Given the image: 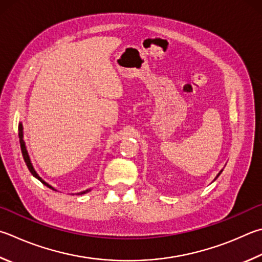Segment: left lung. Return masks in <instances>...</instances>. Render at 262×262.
<instances>
[{
  "mask_svg": "<svg viewBox=\"0 0 262 262\" xmlns=\"http://www.w3.org/2000/svg\"><path fill=\"white\" fill-rule=\"evenodd\" d=\"M222 170H223V169H221V170H220V172H219V174H217V175H216V178H215V179H214V181H215V180H216V179H217V178H219V175H220V174H221V173H222Z\"/></svg>",
  "mask_w": 262,
  "mask_h": 262,
  "instance_id": "obj_1",
  "label": "left lung"
}]
</instances>
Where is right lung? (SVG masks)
Wrapping results in <instances>:
<instances>
[{
	"label": "right lung",
	"instance_id": "1",
	"mask_svg": "<svg viewBox=\"0 0 262 262\" xmlns=\"http://www.w3.org/2000/svg\"><path fill=\"white\" fill-rule=\"evenodd\" d=\"M18 136H19V142H20L21 154H23V157H24V160H25V163H26L27 168L30 169V172L32 173L33 177L36 178L37 180L40 181V182H42L45 185H47V187H48V188H50V189H52V190H55V191H56V189H55L54 187H51V185H50L49 183H47L43 179H42L41 177H39V174L36 173V170L34 169V167H33V165H32V163H31V158H30V156H28V152H27V149H26L25 141H24V128H23V123H21V122H19V125H18ZM88 191H90V189L84 190V191H81V192H78L77 194H83V193L88 192ZM72 194H74V193H72Z\"/></svg>",
	"mask_w": 262,
	"mask_h": 262
}]
</instances>
